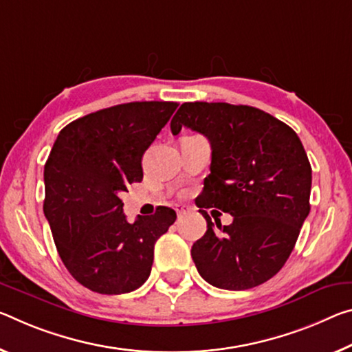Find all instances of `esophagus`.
<instances>
[{
	"mask_svg": "<svg viewBox=\"0 0 352 352\" xmlns=\"http://www.w3.org/2000/svg\"><path fill=\"white\" fill-rule=\"evenodd\" d=\"M177 214H178V216L186 214V210H185V208H177Z\"/></svg>",
	"mask_w": 352,
	"mask_h": 352,
	"instance_id": "1",
	"label": "esophagus"
}]
</instances>
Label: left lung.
Here are the masks:
<instances>
[{
    "mask_svg": "<svg viewBox=\"0 0 352 352\" xmlns=\"http://www.w3.org/2000/svg\"><path fill=\"white\" fill-rule=\"evenodd\" d=\"M206 136L210 175L196 200L206 219L192 244L194 263L222 289H249L276 276L310 213L311 167L293 128L246 104L183 103L170 122ZM230 212L234 222L214 232L206 208Z\"/></svg>",
    "mask_w": 352,
    "mask_h": 352,
    "instance_id": "1",
    "label": "left lung"
}]
</instances>
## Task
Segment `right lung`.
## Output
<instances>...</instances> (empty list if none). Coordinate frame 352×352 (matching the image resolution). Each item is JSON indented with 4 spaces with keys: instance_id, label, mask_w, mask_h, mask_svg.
<instances>
[{
    "instance_id": "obj_1",
    "label": "right lung",
    "mask_w": 352,
    "mask_h": 352,
    "mask_svg": "<svg viewBox=\"0 0 352 352\" xmlns=\"http://www.w3.org/2000/svg\"><path fill=\"white\" fill-rule=\"evenodd\" d=\"M178 103L131 102L64 126L43 170V213L60 260L76 282L100 294H124L147 280L155 243L177 219L158 206L130 224L119 197L141 182L142 155Z\"/></svg>"
}]
</instances>
